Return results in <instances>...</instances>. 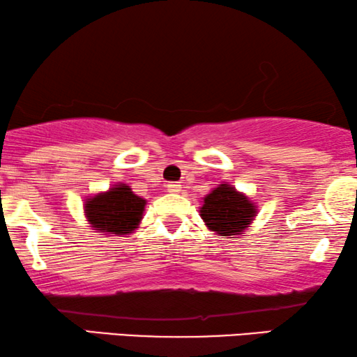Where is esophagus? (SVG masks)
I'll use <instances>...</instances> for the list:
<instances>
[{
  "label": "esophagus",
  "instance_id": "34e87169",
  "mask_svg": "<svg viewBox=\"0 0 357 357\" xmlns=\"http://www.w3.org/2000/svg\"><path fill=\"white\" fill-rule=\"evenodd\" d=\"M167 191L169 192H179L181 191V184L179 183H167Z\"/></svg>",
  "mask_w": 357,
  "mask_h": 357
}]
</instances>
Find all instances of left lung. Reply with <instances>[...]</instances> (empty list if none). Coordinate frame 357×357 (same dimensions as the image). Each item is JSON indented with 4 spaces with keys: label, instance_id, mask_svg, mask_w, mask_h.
<instances>
[{
    "label": "left lung",
    "instance_id": "obj_1",
    "mask_svg": "<svg viewBox=\"0 0 357 357\" xmlns=\"http://www.w3.org/2000/svg\"><path fill=\"white\" fill-rule=\"evenodd\" d=\"M199 213L209 229L221 236H236L251 225L256 209L246 196L239 195L229 184H220L204 197Z\"/></svg>",
    "mask_w": 357,
    "mask_h": 357
}]
</instances>
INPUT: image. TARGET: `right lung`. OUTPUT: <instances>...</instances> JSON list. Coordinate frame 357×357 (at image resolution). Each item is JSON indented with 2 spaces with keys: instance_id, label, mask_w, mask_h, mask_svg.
<instances>
[{
  "instance_id": "add662e5",
  "label": "right lung",
  "mask_w": 357,
  "mask_h": 357,
  "mask_svg": "<svg viewBox=\"0 0 357 357\" xmlns=\"http://www.w3.org/2000/svg\"><path fill=\"white\" fill-rule=\"evenodd\" d=\"M146 201L126 184L86 201L84 211L93 227L106 234H130L139 225Z\"/></svg>"
}]
</instances>
